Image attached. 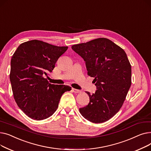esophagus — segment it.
<instances>
[{"label": "esophagus", "mask_w": 151, "mask_h": 151, "mask_svg": "<svg viewBox=\"0 0 151 151\" xmlns=\"http://www.w3.org/2000/svg\"><path fill=\"white\" fill-rule=\"evenodd\" d=\"M72 91L75 93H80L81 92L80 90H78V89H74V88L72 89Z\"/></svg>", "instance_id": "esophagus-1"}]
</instances>
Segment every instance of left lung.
Returning a JSON list of instances; mask_svg holds the SVG:
<instances>
[{
	"label": "left lung",
	"mask_w": 151,
	"mask_h": 151,
	"mask_svg": "<svg viewBox=\"0 0 151 151\" xmlns=\"http://www.w3.org/2000/svg\"><path fill=\"white\" fill-rule=\"evenodd\" d=\"M71 48L86 62L88 75L94 78L97 87L95 93L86 92L90 101L80 112L92 122H106L119 111L130 88L132 68L127 54L105 38L74 45Z\"/></svg>",
	"instance_id": "obj_1"
}]
</instances>
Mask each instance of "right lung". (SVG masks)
Segmentation results:
<instances>
[{
    "label": "right lung",
    "mask_w": 151,
    "mask_h": 151,
    "mask_svg": "<svg viewBox=\"0 0 151 151\" xmlns=\"http://www.w3.org/2000/svg\"><path fill=\"white\" fill-rule=\"evenodd\" d=\"M67 49L33 40L21 43L13 55L10 80L14 99L32 119L40 121L52 116L62 94L71 89L68 86L51 84L45 78Z\"/></svg>",
    "instance_id": "1"
}]
</instances>
